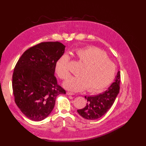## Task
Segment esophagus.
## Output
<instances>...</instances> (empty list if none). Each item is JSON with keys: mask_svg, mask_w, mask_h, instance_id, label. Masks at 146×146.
Listing matches in <instances>:
<instances>
[{"mask_svg": "<svg viewBox=\"0 0 146 146\" xmlns=\"http://www.w3.org/2000/svg\"><path fill=\"white\" fill-rule=\"evenodd\" d=\"M66 94L68 95H75V94H73V93H72V92H68L66 93Z\"/></svg>", "mask_w": 146, "mask_h": 146, "instance_id": "34e87169", "label": "esophagus"}]
</instances>
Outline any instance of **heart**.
Instances as JSON below:
<instances>
[{"label":"heart","instance_id":"b5f03b06","mask_svg":"<svg viewBox=\"0 0 146 146\" xmlns=\"http://www.w3.org/2000/svg\"><path fill=\"white\" fill-rule=\"evenodd\" d=\"M76 56L84 64L79 76H73L64 82L66 89L81 92L88 88L90 92H96L106 88L112 82L116 72L113 62L100 49L95 47L77 49ZM70 58L64 54L58 59L55 71L60 78L65 80L70 76Z\"/></svg>","mask_w":146,"mask_h":146}]
</instances>
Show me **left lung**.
Here are the masks:
<instances>
[{
    "mask_svg": "<svg viewBox=\"0 0 146 146\" xmlns=\"http://www.w3.org/2000/svg\"><path fill=\"white\" fill-rule=\"evenodd\" d=\"M120 72H117L115 82L106 91L97 95L86 97V106L77 110L80 116L87 120H96L106 113L114 103L120 90Z\"/></svg>",
    "mask_w": 146,
    "mask_h": 146,
    "instance_id": "1",
    "label": "left lung"
}]
</instances>
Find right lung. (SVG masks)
<instances>
[{
	"instance_id": "right-lung-1",
	"label": "right lung",
	"mask_w": 146,
	"mask_h": 146,
	"mask_svg": "<svg viewBox=\"0 0 146 146\" xmlns=\"http://www.w3.org/2000/svg\"><path fill=\"white\" fill-rule=\"evenodd\" d=\"M64 49L60 42H41L27 49L15 64L12 82L14 100L31 120L46 119L57 96L66 94L54 76L56 63Z\"/></svg>"
}]
</instances>
